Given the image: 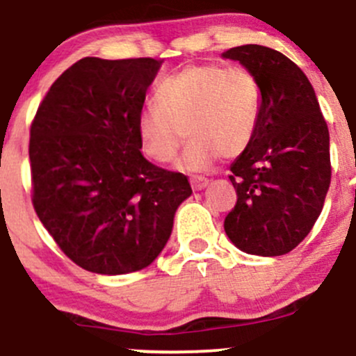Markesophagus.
I'll list each match as a JSON object with an SVG mask.
<instances>
[{
	"instance_id": "esophagus-1",
	"label": "esophagus",
	"mask_w": 356,
	"mask_h": 356,
	"mask_svg": "<svg viewBox=\"0 0 356 356\" xmlns=\"http://www.w3.org/2000/svg\"><path fill=\"white\" fill-rule=\"evenodd\" d=\"M207 186H208V179H204V177H193L191 179L193 191H201V189H204Z\"/></svg>"
}]
</instances>
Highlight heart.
Returning a JSON list of instances; mask_svg holds the SVG:
<instances>
[{"mask_svg": "<svg viewBox=\"0 0 356 356\" xmlns=\"http://www.w3.org/2000/svg\"><path fill=\"white\" fill-rule=\"evenodd\" d=\"M261 108L257 77L246 68L193 63L168 75L155 89V106L138 115L143 152L158 163L177 155L186 172L208 170L222 155L236 158L253 141Z\"/></svg>", "mask_w": 356, "mask_h": 356, "instance_id": "b5f03b06", "label": "heart"}]
</instances>
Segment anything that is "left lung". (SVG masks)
<instances>
[{"instance_id":"1","label":"left lung","mask_w":356,"mask_h":356,"mask_svg":"<svg viewBox=\"0 0 356 356\" xmlns=\"http://www.w3.org/2000/svg\"><path fill=\"white\" fill-rule=\"evenodd\" d=\"M257 77L260 120L250 146L231 165L238 201L225 217L232 245L281 257L307 238L331 184L329 129L307 75L286 55L260 44L222 53Z\"/></svg>"}]
</instances>
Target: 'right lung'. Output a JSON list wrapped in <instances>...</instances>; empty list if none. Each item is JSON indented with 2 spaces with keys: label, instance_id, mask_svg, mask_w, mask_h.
Segmentation results:
<instances>
[{
  "label": "right lung",
  "instance_id": "right-lung-1",
  "mask_svg": "<svg viewBox=\"0 0 356 356\" xmlns=\"http://www.w3.org/2000/svg\"><path fill=\"white\" fill-rule=\"evenodd\" d=\"M161 60H79L31 127L32 203L79 267L122 275L152 265L193 195L188 177L146 160L138 115Z\"/></svg>",
  "mask_w": 356,
  "mask_h": 356
}]
</instances>
